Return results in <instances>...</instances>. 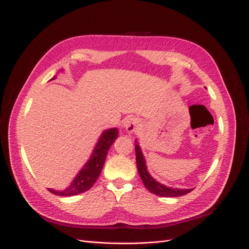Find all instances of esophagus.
Segmentation results:
<instances>
[{"instance_id":"34e87169","label":"esophagus","mask_w":249,"mask_h":249,"mask_svg":"<svg viewBox=\"0 0 249 249\" xmlns=\"http://www.w3.org/2000/svg\"><path fill=\"white\" fill-rule=\"evenodd\" d=\"M139 126V121L136 118L132 117H127L124 121H123V127L124 129L128 132L131 133L134 130L137 129V127Z\"/></svg>"}]
</instances>
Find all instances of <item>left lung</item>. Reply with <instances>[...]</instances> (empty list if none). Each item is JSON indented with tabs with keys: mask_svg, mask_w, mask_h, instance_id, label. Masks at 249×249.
Returning a JSON list of instances; mask_svg holds the SVG:
<instances>
[{
	"mask_svg": "<svg viewBox=\"0 0 249 249\" xmlns=\"http://www.w3.org/2000/svg\"><path fill=\"white\" fill-rule=\"evenodd\" d=\"M134 144H136V158H137V167H138V172L140 174V177L142 181H143L145 188L151 192L152 194H155L160 197H178L186 195L190 192L194 190L193 189H178V188H172L168 187L166 184H162L155 180L153 177L148 172V169L146 166V160L143 155V152L141 150V147L139 145L138 140L134 141Z\"/></svg>",
	"mask_w": 249,
	"mask_h": 249,
	"instance_id": "8db88e82",
	"label": "left lung"
}]
</instances>
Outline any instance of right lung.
Segmentation results:
<instances>
[{
	"label": "right lung",
	"mask_w": 249,
	"mask_h": 249,
	"mask_svg": "<svg viewBox=\"0 0 249 249\" xmlns=\"http://www.w3.org/2000/svg\"><path fill=\"white\" fill-rule=\"evenodd\" d=\"M55 78L56 76H54L51 80L55 79ZM118 137V128H110L104 130L100 138H99L94 150L90 154V158L87 162H85L80 171L78 172V174L75 176V178L71 182L70 186L62 191L48 189L49 192H51V193L58 196L70 197L84 193L85 191L89 190L94 186V183L98 179V177L100 176V173L104 166L106 155H107L110 146L115 143V141Z\"/></svg>",
	"instance_id": "obj_1"
}]
</instances>
